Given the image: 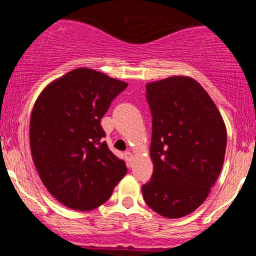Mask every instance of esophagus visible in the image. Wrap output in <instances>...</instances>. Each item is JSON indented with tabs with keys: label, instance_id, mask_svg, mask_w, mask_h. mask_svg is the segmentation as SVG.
<instances>
[{
	"label": "esophagus",
	"instance_id": "esophagus-1",
	"mask_svg": "<svg viewBox=\"0 0 256 256\" xmlns=\"http://www.w3.org/2000/svg\"><path fill=\"white\" fill-rule=\"evenodd\" d=\"M125 158H126V160H128V164H131V163H132V160H134V154L131 153V152H126Z\"/></svg>",
	"mask_w": 256,
	"mask_h": 256
}]
</instances>
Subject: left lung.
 Listing matches in <instances>:
<instances>
[{"instance_id": "1", "label": "left lung", "mask_w": 256, "mask_h": 256, "mask_svg": "<svg viewBox=\"0 0 256 256\" xmlns=\"http://www.w3.org/2000/svg\"><path fill=\"white\" fill-rule=\"evenodd\" d=\"M146 100L154 167L142 196L162 217H185L202 206L220 176L227 145L224 121L206 89L190 76L148 82Z\"/></svg>"}]
</instances>
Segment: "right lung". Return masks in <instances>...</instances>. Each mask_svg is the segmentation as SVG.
Listing matches in <instances>:
<instances>
[{"label": "right lung", "mask_w": 256, "mask_h": 256, "mask_svg": "<svg viewBox=\"0 0 256 256\" xmlns=\"http://www.w3.org/2000/svg\"><path fill=\"white\" fill-rule=\"evenodd\" d=\"M128 86L100 71L79 68L54 80L30 116L33 162L50 194L70 209L88 212L111 196L128 172L102 138L100 118Z\"/></svg>", "instance_id": "add662e5"}]
</instances>
